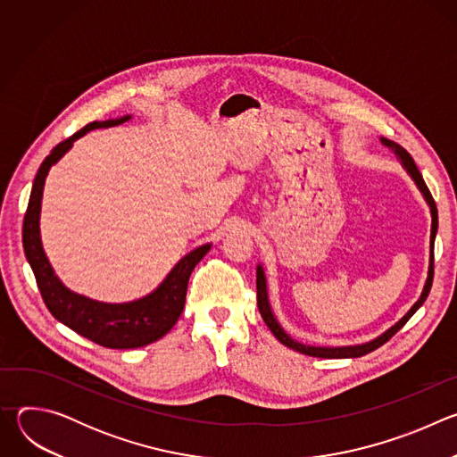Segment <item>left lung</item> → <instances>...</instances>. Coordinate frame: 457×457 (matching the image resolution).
<instances>
[{
    "mask_svg": "<svg viewBox=\"0 0 457 457\" xmlns=\"http://www.w3.org/2000/svg\"><path fill=\"white\" fill-rule=\"evenodd\" d=\"M381 145H385L386 148H390V150H393V152L398 155V159L402 161L403 168H405L407 173L412 177V180L416 182V186H418L420 191L423 193V197H425L427 204L430 206V215H432V228H430V258H428V275H427V282H425V287H423V291H421V296H420V300L411 307V311H409L396 325H393V328L386 329L381 337H378V338H374V340H370V342H367V344H361V345H347V347H312V345H303V344L293 340V338L280 328V323L277 321V318H275V314H273V311H271V305H270L264 270H262V266H258V268H256V302H258V311H260V314H262L266 325L271 329V333L275 335V338H277L280 344H284V345H287L289 349H293V351H298V353L307 354V356H316V358H360V356H363V354H369V353H372L374 349L381 347L385 342H388L390 338H393V337L403 328V325L411 320V316L423 305V302L427 300V296H428V293H430L432 278H434V240H436V233H437V208H436V203H434V199H432V195H430V191H428V187H427V184H425V180H423V177H421V173H420V170H418L414 159L409 155V152H407L405 148H402L400 145H396L395 141H388V139H383V137H381Z\"/></svg>",
    "mask_w": 457,
    "mask_h": 457,
    "instance_id": "1",
    "label": "left lung"
}]
</instances>
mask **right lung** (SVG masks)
I'll use <instances>...</instances> for the list:
<instances>
[{
    "label": "right lung",
    "instance_id": "1",
    "mask_svg": "<svg viewBox=\"0 0 457 457\" xmlns=\"http://www.w3.org/2000/svg\"><path fill=\"white\" fill-rule=\"evenodd\" d=\"M128 119L129 115L120 119L94 120L81 128L72 137L59 143L41 162L36 173L23 220V249L45 305L52 316L67 325V328L108 349H136L162 338L177 323L184 309L191 271L212 247V244H204L182 256L154 293L128 303H103L90 300L64 287L55 277L43 251L39 235V212L48 170L72 148L74 141L83 137L90 129L110 128Z\"/></svg>",
    "mask_w": 457,
    "mask_h": 457
}]
</instances>
